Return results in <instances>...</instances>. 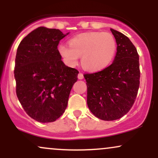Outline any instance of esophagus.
Masks as SVG:
<instances>
[{"label":"esophagus","mask_w":158,"mask_h":158,"mask_svg":"<svg viewBox=\"0 0 158 158\" xmlns=\"http://www.w3.org/2000/svg\"><path fill=\"white\" fill-rule=\"evenodd\" d=\"M78 78H79V79H82L84 78V76H83V74L81 73H79L78 74Z\"/></svg>","instance_id":"34e87169"}]
</instances>
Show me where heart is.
Returning a JSON list of instances; mask_svg holds the SVG:
<instances>
[{"instance_id": "obj_1", "label": "heart", "mask_w": 158, "mask_h": 158, "mask_svg": "<svg viewBox=\"0 0 158 158\" xmlns=\"http://www.w3.org/2000/svg\"><path fill=\"white\" fill-rule=\"evenodd\" d=\"M70 47L59 46V52L69 65L81 64L85 70L90 72L102 70L113 60L117 50V43L108 32H92L80 34L69 41Z\"/></svg>"}]
</instances>
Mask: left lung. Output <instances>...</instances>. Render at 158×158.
I'll list each match as a JSON object with an SVG mask.
<instances>
[{
  "mask_svg": "<svg viewBox=\"0 0 158 158\" xmlns=\"http://www.w3.org/2000/svg\"><path fill=\"white\" fill-rule=\"evenodd\" d=\"M117 42L112 64L101 71L85 73L87 104L95 117L106 121L119 119L129 111L139 86V55L127 36L110 29Z\"/></svg>",
  "mask_w": 158,
  "mask_h": 158,
  "instance_id": "left-lung-1",
  "label": "left lung"
}]
</instances>
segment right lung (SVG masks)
Returning a JSON list of instances; mask_svg holds the SVG:
<instances>
[{"mask_svg":"<svg viewBox=\"0 0 158 158\" xmlns=\"http://www.w3.org/2000/svg\"><path fill=\"white\" fill-rule=\"evenodd\" d=\"M67 35L40 27L23 38L18 48L16 94L23 110L38 122H54L62 115L78 79L79 71L63 63L58 50Z\"/></svg>","mask_w":158,"mask_h":158,"instance_id":"right-lung-1","label":"right lung"}]
</instances>
